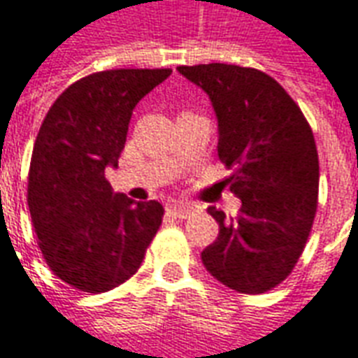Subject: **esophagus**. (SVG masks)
<instances>
[{"label":"esophagus","instance_id":"obj_1","mask_svg":"<svg viewBox=\"0 0 358 358\" xmlns=\"http://www.w3.org/2000/svg\"><path fill=\"white\" fill-rule=\"evenodd\" d=\"M166 209L171 210L174 217L186 218L187 215L195 209V205L189 201H176V199H172V201H169V205H166Z\"/></svg>","mask_w":358,"mask_h":358}]
</instances>
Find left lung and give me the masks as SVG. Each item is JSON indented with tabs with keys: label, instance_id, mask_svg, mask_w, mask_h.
<instances>
[{
	"label": "left lung",
	"instance_id": "obj_1",
	"mask_svg": "<svg viewBox=\"0 0 358 358\" xmlns=\"http://www.w3.org/2000/svg\"><path fill=\"white\" fill-rule=\"evenodd\" d=\"M209 95L218 157L241 199L238 217L217 207L218 238L203 249L210 276L240 293H264L292 272L313 228L318 153L310 126L280 84L257 69L226 63L178 66Z\"/></svg>",
	"mask_w": 358,
	"mask_h": 358
}]
</instances>
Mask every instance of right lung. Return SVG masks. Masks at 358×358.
I'll return each mask as SVG.
<instances>
[{
    "label": "right lung",
    "mask_w": 358,
    "mask_h": 358,
    "mask_svg": "<svg viewBox=\"0 0 358 358\" xmlns=\"http://www.w3.org/2000/svg\"><path fill=\"white\" fill-rule=\"evenodd\" d=\"M171 69L90 74L59 95L43 118L28 172V209L55 276L88 293L109 292L140 268L163 222V205L115 194L134 107Z\"/></svg>",
    "instance_id": "right-lung-1"
}]
</instances>
